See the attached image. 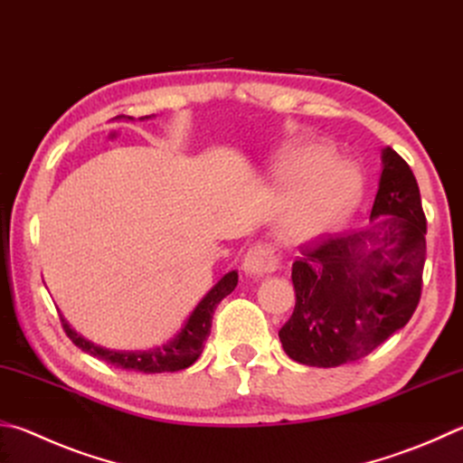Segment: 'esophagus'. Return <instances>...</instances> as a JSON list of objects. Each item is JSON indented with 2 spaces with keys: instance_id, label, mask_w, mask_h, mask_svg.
Masks as SVG:
<instances>
[{
  "instance_id": "34e87169",
  "label": "esophagus",
  "mask_w": 463,
  "mask_h": 463,
  "mask_svg": "<svg viewBox=\"0 0 463 463\" xmlns=\"http://www.w3.org/2000/svg\"><path fill=\"white\" fill-rule=\"evenodd\" d=\"M279 249L269 245V242H257L242 260V271L253 277H263L267 273H273L279 267Z\"/></svg>"
}]
</instances>
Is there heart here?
<instances>
[{
	"instance_id": "b5f03b06",
	"label": "heart",
	"mask_w": 463,
	"mask_h": 463,
	"mask_svg": "<svg viewBox=\"0 0 463 463\" xmlns=\"http://www.w3.org/2000/svg\"><path fill=\"white\" fill-rule=\"evenodd\" d=\"M334 149L317 141H296L285 149V167L293 182L307 184L289 224L296 239L324 237L346 221L363 188L358 170L334 162Z\"/></svg>"
}]
</instances>
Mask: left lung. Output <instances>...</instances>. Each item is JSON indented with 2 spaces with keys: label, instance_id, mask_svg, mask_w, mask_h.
<instances>
[{
  "label": "left lung",
  "instance_id": "left-lung-1",
  "mask_svg": "<svg viewBox=\"0 0 463 463\" xmlns=\"http://www.w3.org/2000/svg\"><path fill=\"white\" fill-rule=\"evenodd\" d=\"M373 226L304 245L291 267L296 307L279 330L285 354L332 368L381 346L421 299L427 221L409 164L383 149Z\"/></svg>",
  "mask_w": 463,
  "mask_h": 463
}]
</instances>
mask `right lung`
<instances>
[{"instance_id":"add662e5","label":"right lung","mask_w":463,"mask_h":463,"mask_svg":"<svg viewBox=\"0 0 463 463\" xmlns=\"http://www.w3.org/2000/svg\"><path fill=\"white\" fill-rule=\"evenodd\" d=\"M149 117L151 115L141 117V119H149ZM237 283H239L237 271H231L224 277H221V281H218L214 288L198 301V306L194 307V312L190 314L182 330L175 334L170 342H165L157 348L136 350V352L109 350L103 346H97V344H92L87 338H82L80 334L72 330L64 317H61L62 327L66 335L72 340L74 346H79L82 352L103 360L107 364L123 368V371H136V373H146V374L184 371V368L194 364L198 356L203 354L204 342L210 335V326H213L214 309L234 288H237Z\"/></svg>"}]
</instances>
